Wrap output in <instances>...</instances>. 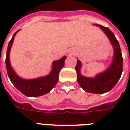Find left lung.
<instances>
[{
  "label": "left lung",
  "instance_id": "8db88e82",
  "mask_svg": "<svg viewBox=\"0 0 130 130\" xmlns=\"http://www.w3.org/2000/svg\"><path fill=\"white\" fill-rule=\"evenodd\" d=\"M96 25L105 32L113 45L114 48L113 62L106 71L98 74L94 78L84 77L81 75L82 63L79 60H77L75 70L77 72V81L82 88L89 93L103 94L111 90L120 79L123 71V57L119 42L113 32L108 27L99 24Z\"/></svg>",
  "mask_w": 130,
  "mask_h": 130
}]
</instances>
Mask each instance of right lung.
I'll return each instance as SVG.
<instances>
[{
	"mask_svg": "<svg viewBox=\"0 0 130 130\" xmlns=\"http://www.w3.org/2000/svg\"><path fill=\"white\" fill-rule=\"evenodd\" d=\"M19 30L17 31L14 34L11 40L9 41L7 47V56H6V67L9 79L14 86L27 96H40L48 93L55 86L59 80V74L61 69L64 67L66 56L58 61H55L53 63V69L49 75L45 77H39L33 79H24L19 77L14 71L10 64L9 53L13 44L15 36Z\"/></svg>",
	"mask_w": 130,
	"mask_h": 130,
	"instance_id": "add662e5",
	"label": "right lung"
}]
</instances>
